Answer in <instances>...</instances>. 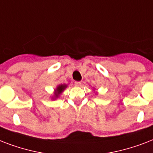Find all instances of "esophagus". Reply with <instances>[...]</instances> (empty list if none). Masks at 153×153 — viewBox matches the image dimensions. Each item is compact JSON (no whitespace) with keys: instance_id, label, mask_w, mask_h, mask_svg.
<instances>
[{"instance_id":"1","label":"esophagus","mask_w":153,"mask_h":153,"mask_svg":"<svg viewBox=\"0 0 153 153\" xmlns=\"http://www.w3.org/2000/svg\"><path fill=\"white\" fill-rule=\"evenodd\" d=\"M74 86H77V87H80L82 86V82H74Z\"/></svg>"}]
</instances>
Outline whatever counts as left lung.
<instances>
[{"label":"left lung","mask_w":153,"mask_h":153,"mask_svg":"<svg viewBox=\"0 0 153 153\" xmlns=\"http://www.w3.org/2000/svg\"><path fill=\"white\" fill-rule=\"evenodd\" d=\"M96 94H97V93H96Z\"/></svg>","instance_id":"8db88e82"}]
</instances>
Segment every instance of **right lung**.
Here are the masks:
<instances>
[{"label":"right lung","mask_w":153,"mask_h":153,"mask_svg":"<svg viewBox=\"0 0 153 153\" xmlns=\"http://www.w3.org/2000/svg\"><path fill=\"white\" fill-rule=\"evenodd\" d=\"M67 87V84H59L56 86V88L54 89V94L51 97V100H56L60 96V94L65 91V89Z\"/></svg>","instance_id":"add662e5"}]
</instances>
